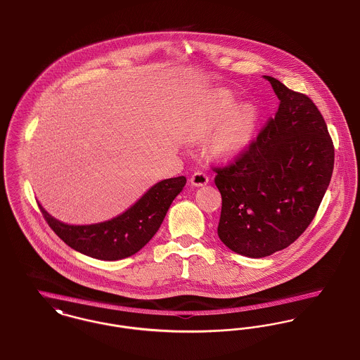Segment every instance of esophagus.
<instances>
[{"instance_id": "1", "label": "esophagus", "mask_w": 360, "mask_h": 360, "mask_svg": "<svg viewBox=\"0 0 360 360\" xmlns=\"http://www.w3.org/2000/svg\"><path fill=\"white\" fill-rule=\"evenodd\" d=\"M208 176H207V174H204V172H201V171H197V172H194L193 175L191 176V184H192V186H195V188H200V186H205L207 184H208Z\"/></svg>"}]
</instances>
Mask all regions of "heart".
Masks as SVG:
<instances>
[{"label":"heart","mask_w":360,"mask_h":360,"mask_svg":"<svg viewBox=\"0 0 360 360\" xmlns=\"http://www.w3.org/2000/svg\"><path fill=\"white\" fill-rule=\"evenodd\" d=\"M233 105L231 94L218 93L207 108L194 113L188 123L191 139L205 137L215 131L211 148L221 160L237 159L248 149L257 123V111L253 104L243 103L232 110Z\"/></svg>","instance_id":"b5f03b06"}]
</instances>
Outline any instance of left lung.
Listing matches in <instances>:
<instances>
[{"instance_id":"8db88e82","label":"left lung","mask_w":360,"mask_h":360,"mask_svg":"<svg viewBox=\"0 0 360 360\" xmlns=\"http://www.w3.org/2000/svg\"><path fill=\"white\" fill-rule=\"evenodd\" d=\"M278 112L236 163L217 172L218 236L233 252L266 257L295 243L328 191L334 148L316 105L273 77Z\"/></svg>"}]
</instances>
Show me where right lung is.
Masks as SVG:
<instances>
[{
    "instance_id": "1",
    "label": "right lung",
    "mask_w": 360,
    "mask_h": 360,
    "mask_svg": "<svg viewBox=\"0 0 360 360\" xmlns=\"http://www.w3.org/2000/svg\"><path fill=\"white\" fill-rule=\"evenodd\" d=\"M185 184V176L160 181L120 215L93 224L60 221L39 202L38 205L48 224L68 247L86 256L112 262L137 253L152 240Z\"/></svg>"
}]
</instances>
